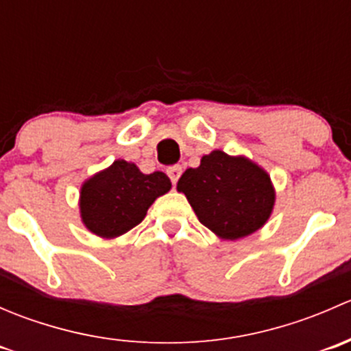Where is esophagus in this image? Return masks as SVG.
Returning <instances> with one entry per match:
<instances>
[{
    "label": "esophagus",
    "mask_w": 351,
    "mask_h": 351,
    "mask_svg": "<svg viewBox=\"0 0 351 351\" xmlns=\"http://www.w3.org/2000/svg\"><path fill=\"white\" fill-rule=\"evenodd\" d=\"M182 166L180 165H175V166H169L168 168V176H169V180H171V183H176L178 182V178L180 176H182Z\"/></svg>",
    "instance_id": "34e87169"
}]
</instances>
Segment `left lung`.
I'll list each match as a JSON object with an SVG mask.
<instances>
[{
  "mask_svg": "<svg viewBox=\"0 0 351 351\" xmlns=\"http://www.w3.org/2000/svg\"><path fill=\"white\" fill-rule=\"evenodd\" d=\"M198 221L226 241L246 238L263 228L275 205L270 175L246 156L221 149L202 156L176 183Z\"/></svg>",
  "mask_w": 351,
  "mask_h": 351,
  "instance_id": "1",
  "label": "left lung"
}]
</instances>
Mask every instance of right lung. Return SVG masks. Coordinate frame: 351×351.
<instances>
[{
    "label": "right lung",
    "instance_id": "right-lung-1",
    "mask_svg": "<svg viewBox=\"0 0 351 351\" xmlns=\"http://www.w3.org/2000/svg\"><path fill=\"white\" fill-rule=\"evenodd\" d=\"M169 189L171 182L162 171L144 175L134 162L115 159L81 185V222L98 238H119L141 224L156 198Z\"/></svg>",
    "mask_w": 351,
    "mask_h": 351
}]
</instances>
